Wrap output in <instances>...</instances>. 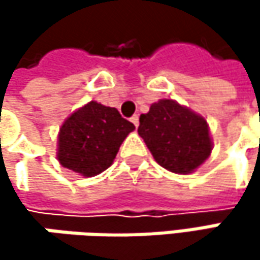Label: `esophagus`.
Returning <instances> with one entry per match:
<instances>
[{"instance_id": "esophagus-1", "label": "esophagus", "mask_w": 260, "mask_h": 260, "mask_svg": "<svg viewBox=\"0 0 260 260\" xmlns=\"http://www.w3.org/2000/svg\"><path fill=\"white\" fill-rule=\"evenodd\" d=\"M131 122H132V123L135 125V128H137V126H138V116H137V114L132 116V117H131Z\"/></svg>"}]
</instances>
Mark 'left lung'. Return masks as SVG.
<instances>
[{
	"instance_id": "8db88e82",
	"label": "left lung",
	"mask_w": 260,
	"mask_h": 260,
	"mask_svg": "<svg viewBox=\"0 0 260 260\" xmlns=\"http://www.w3.org/2000/svg\"><path fill=\"white\" fill-rule=\"evenodd\" d=\"M138 134L155 161L179 175L194 172L212 150L206 120L172 99L152 104L140 116Z\"/></svg>"
}]
</instances>
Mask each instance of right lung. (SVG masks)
Returning <instances> with one entry per match:
<instances>
[{
    "label": "right lung",
    "mask_w": 260,
    "mask_h": 260,
    "mask_svg": "<svg viewBox=\"0 0 260 260\" xmlns=\"http://www.w3.org/2000/svg\"><path fill=\"white\" fill-rule=\"evenodd\" d=\"M134 129L116 108L91 101L60 128L58 161L82 176H96L113 164L120 144Z\"/></svg>",
    "instance_id": "add662e5"
}]
</instances>
